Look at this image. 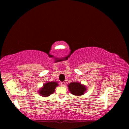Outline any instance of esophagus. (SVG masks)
Instances as JSON below:
<instances>
[{"mask_svg":"<svg viewBox=\"0 0 129 129\" xmlns=\"http://www.w3.org/2000/svg\"><path fill=\"white\" fill-rule=\"evenodd\" d=\"M61 86H64L65 85V81H62V82H61Z\"/></svg>","mask_w":129,"mask_h":129,"instance_id":"34e87169","label":"esophagus"}]
</instances>
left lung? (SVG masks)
<instances>
[{
  "instance_id": "left-lung-1",
  "label": "left lung",
  "mask_w": 129,
  "mask_h": 129,
  "mask_svg": "<svg viewBox=\"0 0 129 129\" xmlns=\"http://www.w3.org/2000/svg\"><path fill=\"white\" fill-rule=\"evenodd\" d=\"M68 87H69V90L70 92L76 96L83 95L86 90L85 86L81 85L80 83H76V82L71 83L69 85H68Z\"/></svg>"
}]
</instances>
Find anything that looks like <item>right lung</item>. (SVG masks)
I'll return each instance as SVG.
<instances>
[{
  "label": "right lung",
  "instance_id": "obj_1",
  "mask_svg": "<svg viewBox=\"0 0 129 129\" xmlns=\"http://www.w3.org/2000/svg\"><path fill=\"white\" fill-rule=\"evenodd\" d=\"M58 84L57 82H49L44 85L43 87L40 90L39 93L44 97L48 96L54 92L55 87Z\"/></svg>",
  "mask_w": 129,
  "mask_h": 129
}]
</instances>
